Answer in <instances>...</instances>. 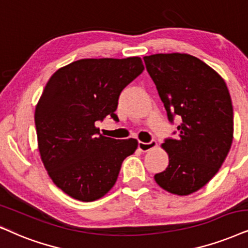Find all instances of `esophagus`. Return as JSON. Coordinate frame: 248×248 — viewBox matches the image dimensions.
Listing matches in <instances>:
<instances>
[{
  "label": "esophagus",
  "mask_w": 248,
  "mask_h": 248,
  "mask_svg": "<svg viewBox=\"0 0 248 248\" xmlns=\"http://www.w3.org/2000/svg\"><path fill=\"white\" fill-rule=\"evenodd\" d=\"M155 146H156V142H155V140H151V142H149V143L139 142V149L140 150V151H143V152L150 151V150L155 149Z\"/></svg>",
  "instance_id": "esophagus-1"
}]
</instances>
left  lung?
I'll list each match as a JSON object with an SVG mask.
<instances>
[{
  "mask_svg": "<svg viewBox=\"0 0 248 248\" xmlns=\"http://www.w3.org/2000/svg\"><path fill=\"white\" fill-rule=\"evenodd\" d=\"M167 111L181 120L177 137L161 144L169 164L155 174L159 186L189 196L205 186L221 168L233 140V108L224 80L199 58L155 54L143 58Z\"/></svg>",
  "mask_w": 248,
  "mask_h": 248,
  "instance_id": "1",
  "label": "left lung"
}]
</instances>
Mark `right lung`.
<instances>
[{"instance_id":"add662e5","label":"right lung","mask_w":248,"mask_h":248,"mask_svg":"<svg viewBox=\"0 0 248 248\" xmlns=\"http://www.w3.org/2000/svg\"><path fill=\"white\" fill-rule=\"evenodd\" d=\"M144 70L140 57L86 58L51 75L35 108L41 160L59 189L93 202L113 187L122 161L136 151L135 139L99 134L96 122L114 113L124 87Z\"/></svg>"}]
</instances>
